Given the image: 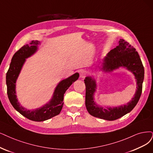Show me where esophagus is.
Masks as SVG:
<instances>
[{"label": "esophagus", "mask_w": 153, "mask_h": 153, "mask_svg": "<svg viewBox=\"0 0 153 153\" xmlns=\"http://www.w3.org/2000/svg\"><path fill=\"white\" fill-rule=\"evenodd\" d=\"M86 75H87V72L86 71H82L80 72V77L82 79L85 77Z\"/></svg>", "instance_id": "1"}]
</instances>
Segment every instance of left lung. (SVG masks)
<instances>
[{
  "label": "left lung",
  "instance_id": "8db88e82",
  "mask_svg": "<svg viewBox=\"0 0 153 153\" xmlns=\"http://www.w3.org/2000/svg\"><path fill=\"white\" fill-rule=\"evenodd\" d=\"M120 67H126L135 75L137 86L134 97L127 105L113 108L103 109L94 102L93 94L97 88L95 80L91 77H86L84 79L86 86L85 104L90 115L106 120H115L132 111L138 103L143 90L144 77V66L135 48L123 39H120L119 45L114 49L111 50L105 56L102 69L105 72H110Z\"/></svg>",
  "mask_w": 153,
  "mask_h": 153
}]
</instances>
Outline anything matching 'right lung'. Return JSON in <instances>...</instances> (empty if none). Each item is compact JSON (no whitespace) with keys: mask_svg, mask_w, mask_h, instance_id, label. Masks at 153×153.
<instances>
[{"mask_svg":"<svg viewBox=\"0 0 153 153\" xmlns=\"http://www.w3.org/2000/svg\"><path fill=\"white\" fill-rule=\"evenodd\" d=\"M39 43L38 41L33 40L30 44L24 45L17 51L13 56L9 68L6 73L7 93L11 105L22 115L35 122L47 120L60 114L63 107L64 95L65 91L79 76L78 73H76L60 82L55 89L52 99L41 108L31 111L22 107L16 98L15 83L26 59L36 52Z\"/></svg>","mask_w":153,"mask_h":153,"instance_id":"right-lung-1","label":"right lung"}]
</instances>
